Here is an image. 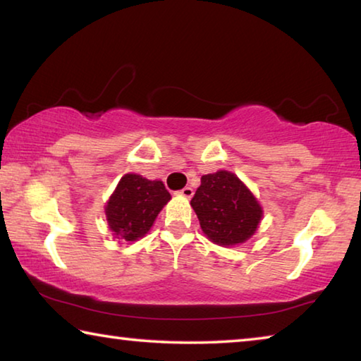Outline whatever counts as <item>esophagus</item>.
Here are the masks:
<instances>
[{
	"mask_svg": "<svg viewBox=\"0 0 361 361\" xmlns=\"http://www.w3.org/2000/svg\"><path fill=\"white\" fill-rule=\"evenodd\" d=\"M178 194L183 195V197H185V199H191L192 195H194V189L191 186H186V188H183Z\"/></svg>",
	"mask_w": 361,
	"mask_h": 361,
	"instance_id": "1",
	"label": "esophagus"
}]
</instances>
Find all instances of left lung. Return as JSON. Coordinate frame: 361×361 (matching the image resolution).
Returning <instances> with one entry per match:
<instances>
[{
    "mask_svg": "<svg viewBox=\"0 0 361 361\" xmlns=\"http://www.w3.org/2000/svg\"><path fill=\"white\" fill-rule=\"evenodd\" d=\"M200 228L219 247L245 243L262 219V207L235 173L218 170L204 175L191 200Z\"/></svg>",
    "mask_w": 361,
    "mask_h": 361,
    "instance_id": "8db88e82",
    "label": "left lung"
}]
</instances>
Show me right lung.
<instances>
[{
    "label": "right lung",
    "instance_id": "obj_1",
    "mask_svg": "<svg viewBox=\"0 0 361 361\" xmlns=\"http://www.w3.org/2000/svg\"><path fill=\"white\" fill-rule=\"evenodd\" d=\"M172 195L161 180L126 173L105 205L108 228L116 239L137 242L148 234Z\"/></svg>",
    "mask_w": 361,
    "mask_h": 361
}]
</instances>
